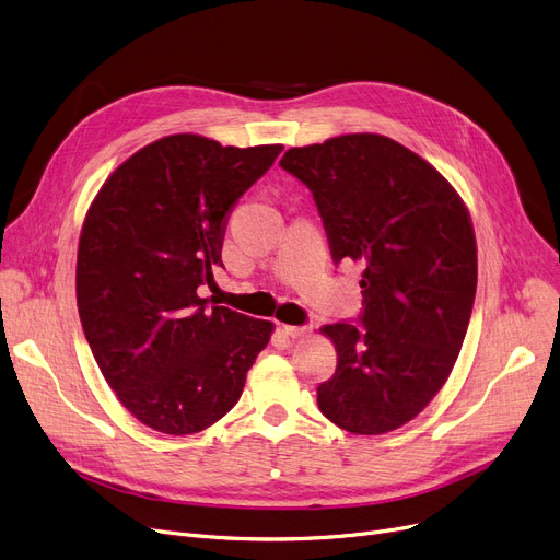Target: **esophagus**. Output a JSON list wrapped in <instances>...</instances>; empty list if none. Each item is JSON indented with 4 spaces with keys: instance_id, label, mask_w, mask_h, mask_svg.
<instances>
[{
    "instance_id": "34e87169",
    "label": "esophagus",
    "mask_w": 560,
    "mask_h": 560,
    "mask_svg": "<svg viewBox=\"0 0 560 560\" xmlns=\"http://www.w3.org/2000/svg\"><path fill=\"white\" fill-rule=\"evenodd\" d=\"M283 331H285V336H290V338H304V336H311L313 327H308V325H304V327H295V325H285V327H283Z\"/></svg>"
}]
</instances>
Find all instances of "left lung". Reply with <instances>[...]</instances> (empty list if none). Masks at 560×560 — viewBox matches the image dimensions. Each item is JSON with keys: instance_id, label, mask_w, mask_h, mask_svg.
I'll return each instance as SVG.
<instances>
[{"instance_id": "1", "label": "left lung", "mask_w": 560, "mask_h": 560, "mask_svg": "<svg viewBox=\"0 0 560 560\" xmlns=\"http://www.w3.org/2000/svg\"><path fill=\"white\" fill-rule=\"evenodd\" d=\"M313 192L336 262H363L358 325L319 331L338 368L317 406L357 435L399 429L445 386L477 292V241L454 186L378 133L292 147L279 163Z\"/></svg>"}]
</instances>
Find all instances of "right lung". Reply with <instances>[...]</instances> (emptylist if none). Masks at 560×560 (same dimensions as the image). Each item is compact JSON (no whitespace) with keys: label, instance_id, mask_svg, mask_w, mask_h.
<instances>
[{"label":"right lung","instance_id":"obj_1","mask_svg":"<svg viewBox=\"0 0 560 560\" xmlns=\"http://www.w3.org/2000/svg\"><path fill=\"white\" fill-rule=\"evenodd\" d=\"M283 144L154 140L117 167L85 213L81 327L110 390L154 431L188 435L241 399L275 325L199 298L222 265L229 213Z\"/></svg>","mask_w":560,"mask_h":560}]
</instances>
